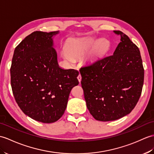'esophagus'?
I'll list each match as a JSON object with an SVG mask.
<instances>
[{"label":"esophagus","instance_id":"obj_1","mask_svg":"<svg viewBox=\"0 0 154 154\" xmlns=\"http://www.w3.org/2000/svg\"><path fill=\"white\" fill-rule=\"evenodd\" d=\"M81 74H79L78 75V77H77V79H78V81H79V83H81Z\"/></svg>","mask_w":154,"mask_h":154}]
</instances>
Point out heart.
<instances>
[{
	"instance_id": "obj_1",
	"label": "heart",
	"mask_w": 154,
	"mask_h": 154,
	"mask_svg": "<svg viewBox=\"0 0 154 154\" xmlns=\"http://www.w3.org/2000/svg\"><path fill=\"white\" fill-rule=\"evenodd\" d=\"M96 40L92 38H79L74 40L67 45L66 51L62 52L63 58L69 63H73L74 58H77L83 56L88 50L93 46ZM109 46V41L105 38L100 40L94 48H92L90 54V59L93 60L102 56L108 51Z\"/></svg>"
}]
</instances>
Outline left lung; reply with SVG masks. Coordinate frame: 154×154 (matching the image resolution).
Wrapping results in <instances>:
<instances>
[{"instance_id":"8db88e82","label":"left lung","mask_w":154,"mask_h":154,"mask_svg":"<svg viewBox=\"0 0 154 154\" xmlns=\"http://www.w3.org/2000/svg\"><path fill=\"white\" fill-rule=\"evenodd\" d=\"M113 32L121 37L113 54L79 69L87 108L95 119L101 121L117 120L130 113L144 84L139 48L123 32Z\"/></svg>"}]
</instances>
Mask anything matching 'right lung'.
I'll use <instances>...</instances> for the list:
<instances>
[{
	"instance_id": "1",
	"label": "right lung",
	"mask_w": 154,
	"mask_h": 154,
	"mask_svg": "<svg viewBox=\"0 0 154 154\" xmlns=\"http://www.w3.org/2000/svg\"><path fill=\"white\" fill-rule=\"evenodd\" d=\"M50 33L35 31L14 50L10 67L12 92L21 111L35 121L56 122L66 109L71 90L78 85L77 70L59 67Z\"/></svg>"
}]
</instances>
